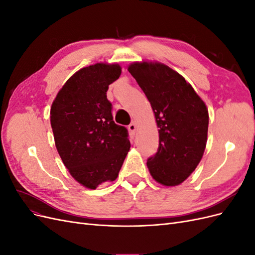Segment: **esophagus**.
<instances>
[{
	"label": "esophagus",
	"instance_id": "esophagus-1",
	"mask_svg": "<svg viewBox=\"0 0 255 255\" xmlns=\"http://www.w3.org/2000/svg\"><path fill=\"white\" fill-rule=\"evenodd\" d=\"M128 130H129L130 133L134 134V133L136 132V123H135V122H132V123H130V125L128 126Z\"/></svg>",
	"mask_w": 255,
	"mask_h": 255
}]
</instances>
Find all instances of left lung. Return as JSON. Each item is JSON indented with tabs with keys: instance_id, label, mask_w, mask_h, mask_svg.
Here are the masks:
<instances>
[{
	"instance_id": "1",
	"label": "left lung",
	"mask_w": 255,
	"mask_h": 255,
	"mask_svg": "<svg viewBox=\"0 0 255 255\" xmlns=\"http://www.w3.org/2000/svg\"><path fill=\"white\" fill-rule=\"evenodd\" d=\"M128 72L148 98L159 128L157 152L146 166L156 182L175 186L187 179L203 156L206 105L182 75L164 64L135 63Z\"/></svg>"
}]
</instances>
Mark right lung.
Segmentation results:
<instances>
[{
	"label": "right lung",
	"instance_id": "obj_1",
	"mask_svg": "<svg viewBox=\"0 0 255 255\" xmlns=\"http://www.w3.org/2000/svg\"><path fill=\"white\" fill-rule=\"evenodd\" d=\"M120 74L117 64L83 68L66 82L51 107L59 156L74 179L90 189L117 179L130 146L128 128L115 123L106 96Z\"/></svg>",
	"mask_w": 255,
	"mask_h": 255
}]
</instances>
